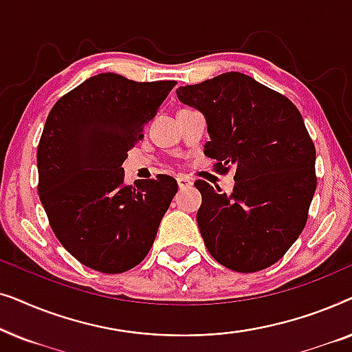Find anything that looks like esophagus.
Instances as JSON below:
<instances>
[{
	"mask_svg": "<svg viewBox=\"0 0 352 352\" xmlns=\"http://www.w3.org/2000/svg\"><path fill=\"white\" fill-rule=\"evenodd\" d=\"M176 181H177V186H179V189H187V187L194 184V182H192L187 176H177Z\"/></svg>",
	"mask_w": 352,
	"mask_h": 352,
	"instance_id": "obj_1",
	"label": "esophagus"
}]
</instances>
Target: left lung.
Wrapping results in <instances>:
<instances>
[{
  "label": "left lung",
  "instance_id": "left-lung-1",
  "mask_svg": "<svg viewBox=\"0 0 352 352\" xmlns=\"http://www.w3.org/2000/svg\"><path fill=\"white\" fill-rule=\"evenodd\" d=\"M177 99L204 113L205 155L235 166L230 194L197 181V223L211 256L237 272L277 263L305 229L314 197L316 148L292 100L252 76L229 72L179 86Z\"/></svg>",
  "mask_w": 352,
  "mask_h": 352
}]
</instances>
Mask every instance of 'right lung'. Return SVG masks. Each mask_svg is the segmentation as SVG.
I'll use <instances>...</instances> for the list:
<instances>
[{
  "label": "right lung",
  "mask_w": 352,
  "mask_h": 352,
  "mask_svg": "<svg viewBox=\"0 0 352 352\" xmlns=\"http://www.w3.org/2000/svg\"><path fill=\"white\" fill-rule=\"evenodd\" d=\"M176 81L99 74L57 100L38 146V194L56 237L94 271L118 274L147 256L177 182L124 184L128 151Z\"/></svg>",
  "instance_id": "1"
}]
</instances>
